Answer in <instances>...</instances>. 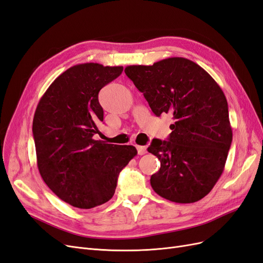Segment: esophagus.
<instances>
[{"label":"esophagus","mask_w":263,"mask_h":263,"mask_svg":"<svg viewBox=\"0 0 263 263\" xmlns=\"http://www.w3.org/2000/svg\"><path fill=\"white\" fill-rule=\"evenodd\" d=\"M137 149H138V154H139V155H144V154L147 153V151H146V147H145V146H140V145H138V146H137Z\"/></svg>","instance_id":"obj_1"}]
</instances>
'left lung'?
I'll return each instance as SVG.
<instances>
[{"mask_svg":"<svg viewBox=\"0 0 263 263\" xmlns=\"http://www.w3.org/2000/svg\"><path fill=\"white\" fill-rule=\"evenodd\" d=\"M157 117L173 116L168 140L154 139L147 151L159 171L151 185L162 198L193 203L204 198L221 177L233 132L223 90L200 65L168 58L124 70Z\"/></svg>","mask_w":263,"mask_h":263,"instance_id":"obj_1","label":"left lung"}]
</instances>
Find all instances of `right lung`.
I'll return each instance as SVG.
<instances>
[{"label":"right lung","instance_id":"right-lung-1","mask_svg":"<svg viewBox=\"0 0 263 263\" xmlns=\"http://www.w3.org/2000/svg\"><path fill=\"white\" fill-rule=\"evenodd\" d=\"M122 66L84 63L67 69L39 100L32 121L37 165L54 194L79 209L112 198L118 176L138 154L132 145L95 140L104 121L98 92Z\"/></svg>","mask_w":263,"mask_h":263}]
</instances>
